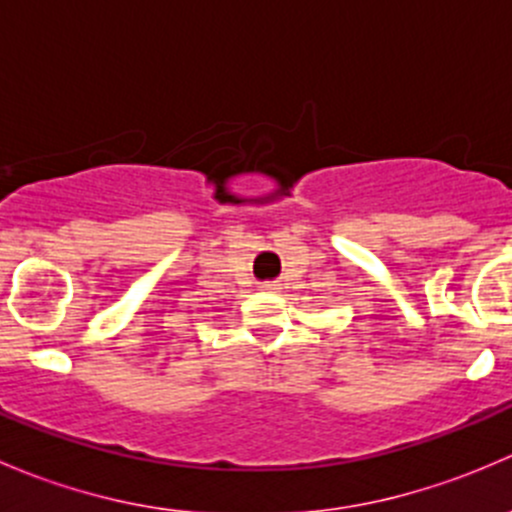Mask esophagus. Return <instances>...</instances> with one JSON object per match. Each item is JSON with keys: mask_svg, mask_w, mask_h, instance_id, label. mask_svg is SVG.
Wrapping results in <instances>:
<instances>
[{"mask_svg": "<svg viewBox=\"0 0 512 512\" xmlns=\"http://www.w3.org/2000/svg\"><path fill=\"white\" fill-rule=\"evenodd\" d=\"M262 289H265V292H277V289H280V285H277V282H265V285H262Z\"/></svg>", "mask_w": 512, "mask_h": 512, "instance_id": "obj_1", "label": "esophagus"}]
</instances>
